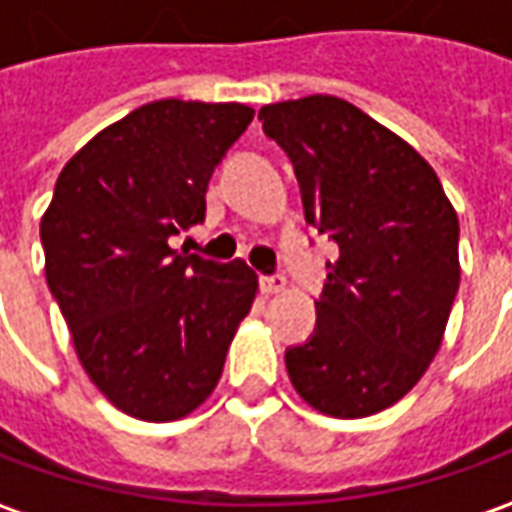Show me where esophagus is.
<instances>
[{"instance_id":"esophagus-1","label":"esophagus","mask_w":512,"mask_h":512,"mask_svg":"<svg viewBox=\"0 0 512 512\" xmlns=\"http://www.w3.org/2000/svg\"><path fill=\"white\" fill-rule=\"evenodd\" d=\"M257 283H260V291H263V294H277V291L286 289V277H283V274H263Z\"/></svg>"}]
</instances>
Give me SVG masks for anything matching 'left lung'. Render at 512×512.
I'll return each instance as SVG.
<instances>
[{
  "instance_id": "8db88e82",
  "label": "left lung",
  "mask_w": 512,
  "mask_h": 512,
  "mask_svg": "<svg viewBox=\"0 0 512 512\" xmlns=\"http://www.w3.org/2000/svg\"><path fill=\"white\" fill-rule=\"evenodd\" d=\"M289 155L306 223L340 246L317 326L286 348L297 394L360 419L414 388L436 357L459 289V221L431 164L360 107L306 96L260 107Z\"/></svg>"
}]
</instances>
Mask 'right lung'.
I'll return each mask as SVG.
<instances>
[{"mask_svg":"<svg viewBox=\"0 0 512 512\" xmlns=\"http://www.w3.org/2000/svg\"><path fill=\"white\" fill-rule=\"evenodd\" d=\"M246 104L161 98L81 147L42 218L45 274L87 377L124 414L169 422L218 385L257 274L175 252L206 186L252 124Z\"/></svg>","mask_w":512,"mask_h":512,"instance_id":"1","label":"right lung"}]
</instances>
